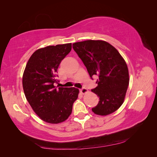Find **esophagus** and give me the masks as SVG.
Instances as JSON below:
<instances>
[{
  "mask_svg": "<svg viewBox=\"0 0 157 157\" xmlns=\"http://www.w3.org/2000/svg\"><path fill=\"white\" fill-rule=\"evenodd\" d=\"M80 92H81L82 94H85V93H86V92H88V90L86 89V88H81L80 90Z\"/></svg>",
  "mask_w": 157,
  "mask_h": 157,
  "instance_id": "obj_1",
  "label": "esophagus"
}]
</instances>
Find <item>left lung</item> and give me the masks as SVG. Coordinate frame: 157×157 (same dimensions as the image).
I'll return each mask as SVG.
<instances>
[{
	"label": "left lung",
	"instance_id": "left-lung-1",
	"mask_svg": "<svg viewBox=\"0 0 157 157\" xmlns=\"http://www.w3.org/2000/svg\"><path fill=\"white\" fill-rule=\"evenodd\" d=\"M73 48L86 66L90 77L98 78V86L92 92L99 101L92 111L101 116L116 111L124 102L129 84L124 59L115 47L103 40L75 42Z\"/></svg>",
	"mask_w": 157,
	"mask_h": 157
}]
</instances>
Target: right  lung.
<instances>
[{"label": "right lung", "mask_w": 157, "mask_h": 157, "mask_svg": "<svg viewBox=\"0 0 157 157\" xmlns=\"http://www.w3.org/2000/svg\"><path fill=\"white\" fill-rule=\"evenodd\" d=\"M71 43L48 46L36 50L28 61L23 75L27 100L40 119L50 124L67 120L72 113L78 89L56 88L59 65L71 50Z\"/></svg>", "instance_id": "right-lung-1"}]
</instances>
